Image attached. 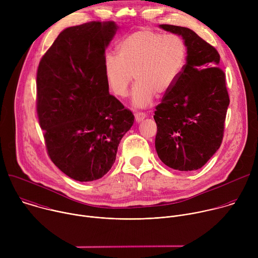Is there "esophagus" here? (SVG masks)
I'll return each instance as SVG.
<instances>
[{
  "instance_id": "esophagus-1",
  "label": "esophagus",
  "mask_w": 258,
  "mask_h": 258,
  "mask_svg": "<svg viewBox=\"0 0 258 258\" xmlns=\"http://www.w3.org/2000/svg\"><path fill=\"white\" fill-rule=\"evenodd\" d=\"M146 113H144V112H136L135 113V118H136V121L137 122H140V121H142L144 118H146Z\"/></svg>"
}]
</instances>
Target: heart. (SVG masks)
Segmentation results:
<instances>
[{
    "label": "heart",
    "instance_id": "b5f03b06",
    "mask_svg": "<svg viewBox=\"0 0 258 258\" xmlns=\"http://www.w3.org/2000/svg\"><path fill=\"white\" fill-rule=\"evenodd\" d=\"M188 47L181 36L140 29L117 46V56L107 54L103 61L108 89L115 96L127 95L134 79L132 101L138 108L149 106L156 93H168L185 68Z\"/></svg>",
    "mask_w": 258,
    "mask_h": 258
}]
</instances>
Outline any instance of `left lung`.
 Here are the masks:
<instances>
[{"mask_svg": "<svg viewBox=\"0 0 258 258\" xmlns=\"http://www.w3.org/2000/svg\"><path fill=\"white\" fill-rule=\"evenodd\" d=\"M181 35L187 62L177 82L156 106L155 148L170 168H201L222 145L230 98L226 75L217 65L219 54L192 29L160 24Z\"/></svg>", "mask_w": 258, "mask_h": 258, "instance_id": "8db88e82", "label": "left lung"}]
</instances>
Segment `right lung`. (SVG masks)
Returning <instances> with one entry per match:
<instances>
[{"label":"right lung","mask_w":258,"mask_h":258,"mask_svg":"<svg viewBox=\"0 0 258 258\" xmlns=\"http://www.w3.org/2000/svg\"><path fill=\"white\" fill-rule=\"evenodd\" d=\"M117 29L113 21L65 28L36 73V112L48 155L79 181L96 180L110 170L135 120L109 94L104 75L105 49Z\"/></svg>","instance_id":"add662e5"}]
</instances>
